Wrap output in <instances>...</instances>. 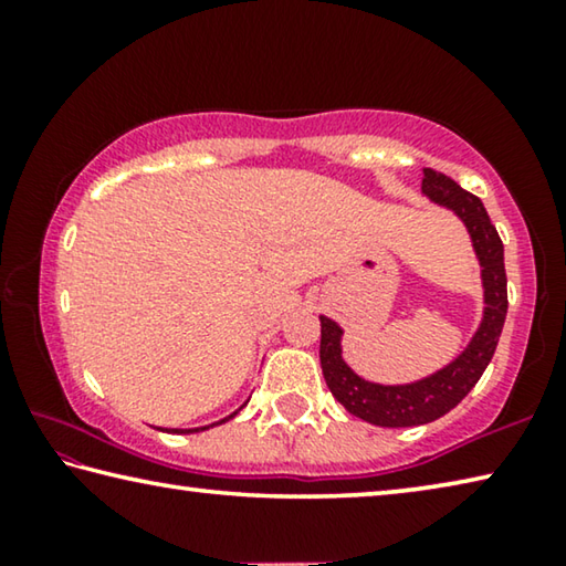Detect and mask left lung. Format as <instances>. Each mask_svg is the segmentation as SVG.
Returning a JSON list of instances; mask_svg holds the SVG:
<instances>
[{
	"mask_svg": "<svg viewBox=\"0 0 566 566\" xmlns=\"http://www.w3.org/2000/svg\"><path fill=\"white\" fill-rule=\"evenodd\" d=\"M421 189L429 199L444 205L462 217L469 234H472L474 252L482 264L484 282V319L469 347L437 375L415 381V385L381 387L364 381L361 377L344 364L342 359V329L327 317L322 319V342H319V361L322 375L327 381L334 399L369 424L377 427H417L444 417L462 401L472 387L484 375L486 364L492 361L496 342L506 319V272H504V244L482 199L474 197L449 179L442 171L424 169L421 171Z\"/></svg>",
	"mask_w": 566,
	"mask_h": 566,
	"instance_id": "1",
	"label": "left lung"
}]
</instances>
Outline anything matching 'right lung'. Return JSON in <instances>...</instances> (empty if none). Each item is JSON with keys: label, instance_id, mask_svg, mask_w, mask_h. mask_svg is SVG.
Instances as JSON below:
<instances>
[{"label": "right lung", "instance_id": "obj_1", "mask_svg": "<svg viewBox=\"0 0 566 566\" xmlns=\"http://www.w3.org/2000/svg\"><path fill=\"white\" fill-rule=\"evenodd\" d=\"M234 415H237V411H234ZM232 417H227V419H232ZM227 419H222V421H227ZM222 421H217V424H222ZM202 429H209V427H202ZM175 432H179V429H175ZM187 432H199V429H187Z\"/></svg>", "mask_w": 566, "mask_h": 566}]
</instances>
